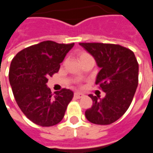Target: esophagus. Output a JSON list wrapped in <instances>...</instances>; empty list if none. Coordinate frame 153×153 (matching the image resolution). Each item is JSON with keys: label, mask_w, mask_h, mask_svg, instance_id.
Instances as JSON below:
<instances>
[{"label": "esophagus", "mask_w": 153, "mask_h": 153, "mask_svg": "<svg viewBox=\"0 0 153 153\" xmlns=\"http://www.w3.org/2000/svg\"><path fill=\"white\" fill-rule=\"evenodd\" d=\"M84 96V94L83 93H74V97H76V98H81V97H83Z\"/></svg>", "instance_id": "34e87169"}]
</instances>
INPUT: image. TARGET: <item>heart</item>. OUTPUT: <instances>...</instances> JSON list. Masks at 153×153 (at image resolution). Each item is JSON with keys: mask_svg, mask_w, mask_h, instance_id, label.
<instances>
[{"mask_svg": "<svg viewBox=\"0 0 153 153\" xmlns=\"http://www.w3.org/2000/svg\"><path fill=\"white\" fill-rule=\"evenodd\" d=\"M89 56L88 53H85V52H83V53H81L79 56V59H80V58H83V57H85V56Z\"/></svg>", "mask_w": 153, "mask_h": 153, "instance_id": "obj_1", "label": "heart"}]
</instances>
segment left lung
<instances>
[{"instance_id":"1","label":"left lung","mask_w":153,"mask_h":153,"mask_svg":"<svg viewBox=\"0 0 153 153\" xmlns=\"http://www.w3.org/2000/svg\"><path fill=\"white\" fill-rule=\"evenodd\" d=\"M96 60L100 71L96 84L106 96L89 97L93 106L85 111L87 120L96 125H110L124 115L130 106L138 83V64L126 47L99 42L79 43Z\"/></svg>"}]
</instances>
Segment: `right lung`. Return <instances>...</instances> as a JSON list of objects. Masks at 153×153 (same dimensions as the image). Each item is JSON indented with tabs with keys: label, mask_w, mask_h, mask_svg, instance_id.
<instances>
[{
	"label": "right lung",
	"mask_w": 153,
	"mask_h": 153,
	"mask_svg": "<svg viewBox=\"0 0 153 153\" xmlns=\"http://www.w3.org/2000/svg\"><path fill=\"white\" fill-rule=\"evenodd\" d=\"M74 45L45 41L22 50L12 60L9 80L15 101L22 112L36 125H57L73 98V92L65 88L52 96L47 83L49 77L59 71L60 63Z\"/></svg>",
	"instance_id": "obj_1"
}]
</instances>
